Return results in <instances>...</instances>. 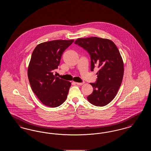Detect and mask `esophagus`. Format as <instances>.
Here are the masks:
<instances>
[{"label": "esophagus", "instance_id": "esophagus-1", "mask_svg": "<svg viewBox=\"0 0 151 151\" xmlns=\"http://www.w3.org/2000/svg\"><path fill=\"white\" fill-rule=\"evenodd\" d=\"M84 82H83V83H76V84L78 86H82V85L84 84Z\"/></svg>", "mask_w": 151, "mask_h": 151}]
</instances>
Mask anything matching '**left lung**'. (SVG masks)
I'll use <instances>...</instances> for the list:
<instances>
[{"label":"left lung","instance_id":"left-lung-1","mask_svg":"<svg viewBox=\"0 0 151 151\" xmlns=\"http://www.w3.org/2000/svg\"><path fill=\"white\" fill-rule=\"evenodd\" d=\"M75 43L89 54L91 70L97 67L96 82L90 83L93 86L92 93L87 100L92 105L104 106L113 100L120 88L124 73L122 57L112 41L97 37L80 38Z\"/></svg>","mask_w":151,"mask_h":151}]
</instances>
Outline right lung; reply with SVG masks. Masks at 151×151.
Wrapping results in <instances>:
<instances>
[{
  "label": "right lung",
  "instance_id": "right-lung-1",
  "mask_svg": "<svg viewBox=\"0 0 151 151\" xmlns=\"http://www.w3.org/2000/svg\"><path fill=\"white\" fill-rule=\"evenodd\" d=\"M74 41L54 40L38 45L33 51L28 69L33 92L43 105L55 108L67 99L71 83L54 75L62 55Z\"/></svg>",
  "mask_w": 151,
  "mask_h": 151
}]
</instances>
